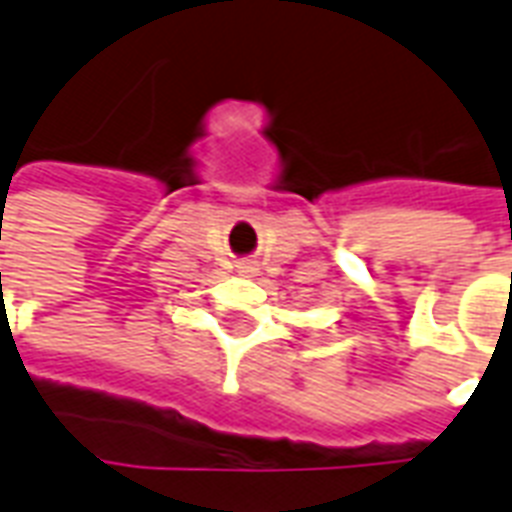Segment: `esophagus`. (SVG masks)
<instances>
[{
    "instance_id": "obj_1",
    "label": "esophagus",
    "mask_w": 512,
    "mask_h": 512,
    "mask_svg": "<svg viewBox=\"0 0 512 512\" xmlns=\"http://www.w3.org/2000/svg\"><path fill=\"white\" fill-rule=\"evenodd\" d=\"M240 272H242V275H251V272H253V267H248V264H242V267H240Z\"/></svg>"
}]
</instances>
